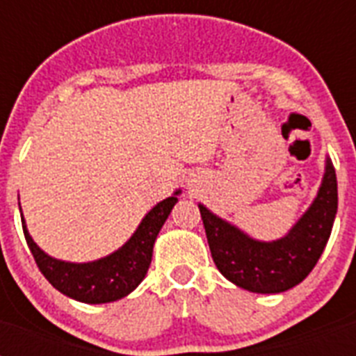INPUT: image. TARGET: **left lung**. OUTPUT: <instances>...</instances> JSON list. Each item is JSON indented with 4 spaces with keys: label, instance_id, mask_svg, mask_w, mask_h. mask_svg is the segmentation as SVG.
I'll use <instances>...</instances> for the list:
<instances>
[{
    "label": "left lung",
    "instance_id": "1",
    "mask_svg": "<svg viewBox=\"0 0 356 356\" xmlns=\"http://www.w3.org/2000/svg\"><path fill=\"white\" fill-rule=\"evenodd\" d=\"M214 264L225 279L254 293H281L303 281L323 253L338 211L337 172L331 159L312 205L279 240L260 242L197 205Z\"/></svg>",
    "mask_w": 356,
    "mask_h": 356
}]
</instances>
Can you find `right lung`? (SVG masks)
Returning <instances> with one entry per match:
<instances>
[{
  "mask_svg": "<svg viewBox=\"0 0 356 356\" xmlns=\"http://www.w3.org/2000/svg\"><path fill=\"white\" fill-rule=\"evenodd\" d=\"M179 194L181 190H175L170 197L156 203L142 218L133 236L122 248L92 262H66L53 259L31 238L24 216L22 227L36 266L40 268L47 281L51 282L53 288L81 303H111L129 296L144 281L145 273L149 270L156 234L170 216L173 205L179 201Z\"/></svg>",
  "mask_w": 356,
  "mask_h": 356,
  "instance_id": "obj_1",
  "label": "right lung"
}]
</instances>
